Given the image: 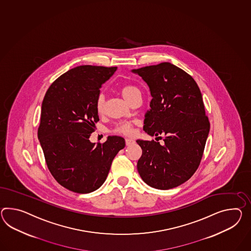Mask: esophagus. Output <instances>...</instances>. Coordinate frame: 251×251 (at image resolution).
Masks as SVG:
<instances>
[{
	"mask_svg": "<svg viewBox=\"0 0 251 251\" xmlns=\"http://www.w3.org/2000/svg\"><path fill=\"white\" fill-rule=\"evenodd\" d=\"M125 142H126V145H127V146H129V145H131V144H133V143H134V141H133L132 139L127 138V139L125 140Z\"/></svg>",
	"mask_w": 251,
	"mask_h": 251,
	"instance_id": "esophagus-1",
	"label": "esophagus"
}]
</instances>
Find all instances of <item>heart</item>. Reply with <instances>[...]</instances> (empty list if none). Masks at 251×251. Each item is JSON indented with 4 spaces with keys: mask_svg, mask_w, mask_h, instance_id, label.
Wrapping results in <instances>:
<instances>
[{
    "mask_svg": "<svg viewBox=\"0 0 251 251\" xmlns=\"http://www.w3.org/2000/svg\"><path fill=\"white\" fill-rule=\"evenodd\" d=\"M121 92L123 97L128 100V102L131 100V99L135 97L137 94H141L140 90L133 85H124L122 87ZM96 108L97 111L100 114H101L104 111L105 108V98L103 95H100L97 99L96 102ZM133 131V123L124 122V123L117 124L116 127L114 128V132L120 133V134L128 135L132 133Z\"/></svg>",
    "mask_w": 251,
    "mask_h": 251,
    "instance_id": "b5f03b06",
    "label": "heart"
}]
</instances>
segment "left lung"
Wrapping results in <instances>:
<instances>
[{"mask_svg":"<svg viewBox=\"0 0 251 251\" xmlns=\"http://www.w3.org/2000/svg\"><path fill=\"white\" fill-rule=\"evenodd\" d=\"M132 73L147 83L152 100L143 129L163 144L138 140L142 155L137 169L143 181L159 190L186 182L199 168L210 124L201 92L194 79L170 62L146 66Z\"/></svg>","mask_w":251,"mask_h":251,"instance_id":"left-lung-1","label":"left lung"}]
</instances>
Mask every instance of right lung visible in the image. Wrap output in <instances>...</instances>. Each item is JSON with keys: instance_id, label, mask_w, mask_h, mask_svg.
<instances>
[{"instance_id": "add662e5", "label": "right lung", "mask_w": 251, "mask_h": 251, "mask_svg": "<svg viewBox=\"0 0 251 251\" xmlns=\"http://www.w3.org/2000/svg\"><path fill=\"white\" fill-rule=\"evenodd\" d=\"M117 67L81 65L62 74L43 99L38 139L50 172L62 187L90 193L104 183L117 153L125 147L119 136L92 143L99 122L100 89Z\"/></svg>"}]
</instances>
